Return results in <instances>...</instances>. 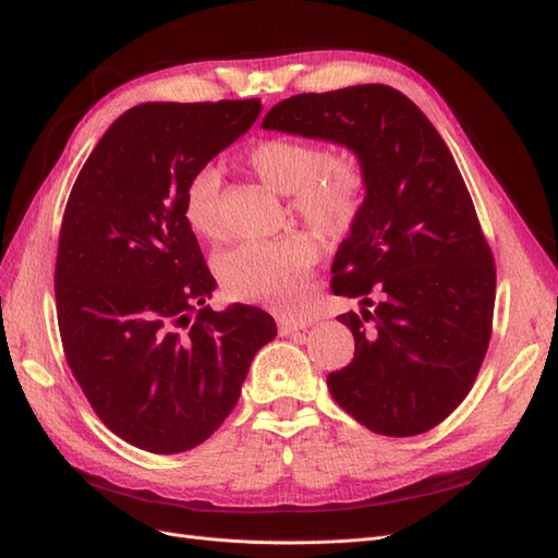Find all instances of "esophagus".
I'll use <instances>...</instances> for the list:
<instances>
[{"mask_svg":"<svg viewBox=\"0 0 558 558\" xmlns=\"http://www.w3.org/2000/svg\"><path fill=\"white\" fill-rule=\"evenodd\" d=\"M279 332L281 335H291V332H298V330H305L310 326L307 318H279Z\"/></svg>","mask_w":558,"mask_h":558,"instance_id":"obj_1","label":"esophagus"}]
</instances>
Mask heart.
<instances>
[{
  "mask_svg": "<svg viewBox=\"0 0 558 558\" xmlns=\"http://www.w3.org/2000/svg\"><path fill=\"white\" fill-rule=\"evenodd\" d=\"M246 162L279 195H291L293 209L326 234H342L361 209L363 177L353 162L326 160V154L298 140H265L246 154ZM218 191L221 174L202 167L185 181L181 216L202 240L218 234ZM318 256L310 232L281 240L246 242L218 253L214 263L223 293L232 300L295 312L305 298L307 272Z\"/></svg>",
  "mask_w": 558,
  "mask_h": 558,
  "instance_id": "obj_1",
  "label": "heart"
}]
</instances>
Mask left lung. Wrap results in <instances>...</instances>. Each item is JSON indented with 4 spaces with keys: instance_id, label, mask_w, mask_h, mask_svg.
I'll list each match as a JSON object with an SVG mask.
<instances>
[{
    "instance_id": "left-lung-1",
    "label": "left lung",
    "mask_w": 558,
    "mask_h": 558,
    "mask_svg": "<svg viewBox=\"0 0 558 558\" xmlns=\"http://www.w3.org/2000/svg\"><path fill=\"white\" fill-rule=\"evenodd\" d=\"M260 128L359 158L365 197L330 267L332 293L361 298V314L337 316L356 351L328 388L373 433L430 430L472 388L496 302L492 248L451 150L412 99L379 83L289 97Z\"/></svg>"
}]
</instances>
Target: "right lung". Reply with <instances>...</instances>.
<instances>
[{
	"mask_svg": "<svg viewBox=\"0 0 558 558\" xmlns=\"http://www.w3.org/2000/svg\"><path fill=\"white\" fill-rule=\"evenodd\" d=\"M260 99L146 102L105 132L66 199L56 263L66 363L132 447L202 445L240 400L267 312H214L216 279L181 216L185 181L256 123Z\"/></svg>",
	"mask_w": 558,
	"mask_h": 558,
	"instance_id": "obj_1",
	"label": "right lung"
}]
</instances>
